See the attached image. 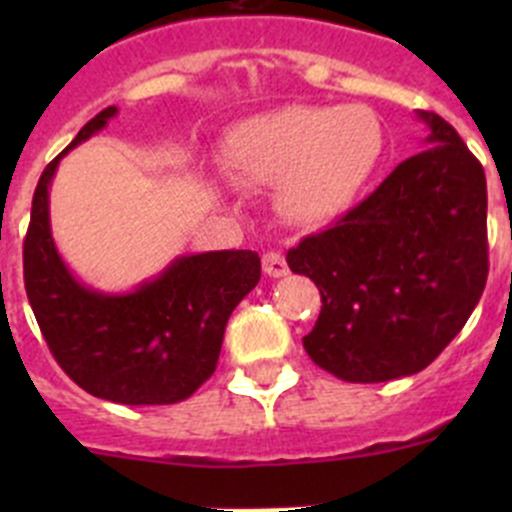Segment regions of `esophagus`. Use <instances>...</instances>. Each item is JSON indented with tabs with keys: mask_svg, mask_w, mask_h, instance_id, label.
<instances>
[{
	"mask_svg": "<svg viewBox=\"0 0 512 512\" xmlns=\"http://www.w3.org/2000/svg\"><path fill=\"white\" fill-rule=\"evenodd\" d=\"M262 270H265V275H270V277H285L289 272L285 255L277 250L265 252V255H262Z\"/></svg>",
	"mask_w": 512,
	"mask_h": 512,
	"instance_id": "esophagus-1",
	"label": "esophagus"
}]
</instances>
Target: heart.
I'll return each mask as SVG.
<instances>
[{"mask_svg":"<svg viewBox=\"0 0 512 512\" xmlns=\"http://www.w3.org/2000/svg\"><path fill=\"white\" fill-rule=\"evenodd\" d=\"M384 133L361 106H285L237 123L223 163L242 183H280L292 223L324 225L342 215L374 173Z\"/></svg>","mask_w":512,"mask_h":512,"instance_id":"b5f03b06","label":"heart"}]
</instances>
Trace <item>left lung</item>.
I'll use <instances>...</instances> for the list:
<instances>
[{
  "mask_svg": "<svg viewBox=\"0 0 512 512\" xmlns=\"http://www.w3.org/2000/svg\"><path fill=\"white\" fill-rule=\"evenodd\" d=\"M418 118L431 146L287 252L289 270L322 294L304 349L352 384L426 369L468 322L488 277L483 165L438 113Z\"/></svg>",
  "mask_w": 512,
  "mask_h": 512,
  "instance_id": "8db88e82",
  "label": "left lung"
}]
</instances>
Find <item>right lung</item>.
<instances>
[{"label": "right lung", "instance_id": "obj_1", "mask_svg": "<svg viewBox=\"0 0 512 512\" xmlns=\"http://www.w3.org/2000/svg\"><path fill=\"white\" fill-rule=\"evenodd\" d=\"M116 113L103 108L41 173L24 240V287L51 354L81 389L113 404H178L213 376L227 319L260 282V257L252 250L175 257L123 294L76 280L51 237L49 185L59 160Z\"/></svg>", "mask_w": 512, "mask_h": 512}]
</instances>
